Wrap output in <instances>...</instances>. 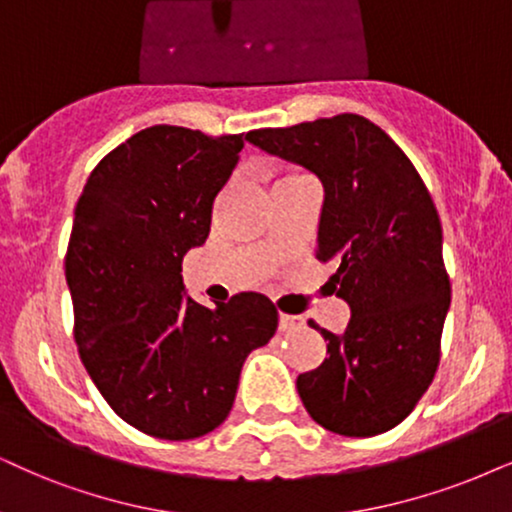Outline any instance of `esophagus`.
Here are the masks:
<instances>
[{"instance_id": "34e87169", "label": "esophagus", "mask_w": 512, "mask_h": 512, "mask_svg": "<svg viewBox=\"0 0 512 512\" xmlns=\"http://www.w3.org/2000/svg\"><path fill=\"white\" fill-rule=\"evenodd\" d=\"M304 321L300 316H293V314H278V331L283 333H290V331H297V328H302Z\"/></svg>"}]
</instances>
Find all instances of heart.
<instances>
[{
	"label": "heart",
	"instance_id": "1",
	"mask_svg": "<svg viewBox=\"0 0 512 512\" xmlns=\"http://www.w3.org/2000/svg\"><path fill=\"white\" fill-rule=\"evenodd\" d=\"M290 177H297V172H276L274 174V184H276V181H286Z\"/></svg>",
	"mask_w": 512,
	"mask_h": 512
}]
</instances>
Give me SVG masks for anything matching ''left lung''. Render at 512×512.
I'll return each instance as SVG.
<instances>
[{
  "label": "left lung",
  "mask_w": 512,
  "mask_h": 512,
  "mask_svg": "<svg viewBox=\"0 0 512 512\" xmlns=\"http://www.w3.org/2000/svg\"><path fill=\"white\" fill-rule=\"evenodd\" d=\"M245 139L321 179L316 260L333 264L335 295L352 309L342 335L309 321L328 345L319 368L297 375L304 409L335 435L392 430L435 378L451 304L428 186L383 129L354 113Z\"/></svg>",
  "instance_id": "8db88e82"
}]
</instances>
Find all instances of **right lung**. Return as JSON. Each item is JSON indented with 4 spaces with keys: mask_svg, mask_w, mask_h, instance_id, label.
Returning a JSON list of instances; mask_svg holds the SVG:
<instances>
[{
    "mask_svg": "<svg viewBox=\"0 0 512 512\" xmlns=\"http://www.w3.org/2000/svg\"><path fill=\"white\" fill-rule=\"evenodd\" d=\"M243 134L155 125L89 174L66 252L75 342L108 406L144 435L196 439L234 406L243 361L276 333L274 302L184 295L181 260L210 234Z\"/></svg>",
    "mask_w": 512,
    "mask_h": 512,
    "instance_id": "obj_1",
    "label": "right lung"
}]
</instances>
